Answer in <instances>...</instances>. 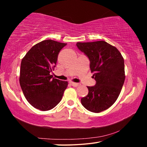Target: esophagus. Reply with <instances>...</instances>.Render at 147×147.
<instances>
[{
    "instance_id": "1",
    "label": "esophagus",
    "mask_w": 147,
    "mask_h": 147,
    "mask_svg": "<svg viewBox=\"0 0 147 147\" xmlns=\"http://www.w3.org/2000/svg\"><path fill=\"white\" fill-rule=\"evenodd\" d=\"M70 84L72 86L74 87H78L80 86V84H78V83H75V82H70Z\"/></svg>"
}]
</instances>
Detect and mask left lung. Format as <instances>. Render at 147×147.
Here are the masks:
<instances>
[{"instance_id":"8db88e82","label":"left lung","mask_w":147,"mask_h":147,"mask_svg":"<svg viewBox=\"0 0 147 147\" xmlns=\"http://www.w3.org/2000/svg\"><path fill=\"white\" fill-rule=\"evenodd\" d=\"M76 45L88 57L96 81L94 86L88 87V94L81 99L82 104L93 113L107 109L117 99L124 84V59L117 49L105 41L78 42Z\"/></svg>"}]
</instances>
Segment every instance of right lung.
<instances>
[{
	"label": "right lung",
	"mask_w": 147,
	"mask_h": 147,
	"mask_svg": "<svg viewBox=\"0 0 147 147\" xmlns=\"http://www.w3.org/2000/svg\"><path fill=\"white\" fill-rule=\"evenodd\" d=\"M67 44L46 40L32 46L21 61L19 82L25 97L36 109L48 111L60 102L68 83L53 78L58 54Z\"/></svg>",
	"instance_id": "right-lung-1"
}]
</instances>
